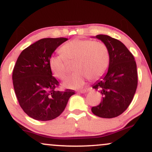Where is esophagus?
<instances>
[{
    "label": "esophagus",
    "instance_id": "34e87169",
    "mask_svg": "<svg viewBox=\"0 0 152 152\" xmlns=\"http://www.w3.org/2000/svg\"><path fill=\"white\" fill-rule=\"evenodd\" d=\"M88 91H90V88H83V89L79 90L78 91V92H80V93H81V94H85V93H86V92H88Z\"/></svg>",
    "mask_w": 152,
    "mask_h": 152
}]
</instances>
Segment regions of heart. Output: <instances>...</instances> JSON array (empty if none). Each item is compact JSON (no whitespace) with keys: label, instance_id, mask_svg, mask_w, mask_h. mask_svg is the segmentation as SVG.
<instances>
[{"label":"heart","instance_id":"b5f03b06","mask_svg":"<svg viewBox=\"0 0 152 152\" xmlns=\"http://www.w3.org/2000/svg\"><path fill=\"white\" fill-rule=\"evenodd\" d=\"M60 53L51 56L48 64L54 76L64 80L68 74L65 60L74 61V68L76 71L64 83L68 88H80L89 78L98 79L106 74L109 66V50L99 41L76 38L63 45Z\"/></svg>","mask_w":152,"mask_h":152}]
</instances>
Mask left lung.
Here are the masks:
<instances>
[{
    "label": "left lung",
    "instance_id": "left-lung-1",
    "mask_svg": "<svg viewBox=\"0 0 152 152\" xmlns=\"http://www.w3.org/2000/svg\"><path fill=\"white\" fill-rule=\"evenodd\" d=\"M96 38L107 47L110 60L107 74L93 86L102 94V101L91 111L99 117L114 118L126 111L133 100L138 84L137 64L120 41L102 34Z\"/></svg>",
    "mask_w": 152,
    "mask_h": 152
}]
</instances>
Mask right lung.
Listing matches in <instances>:
<instances>
[{
	"label": "right lung",
	"instance_id": "right-lung-1",
	"mask_svg": "<svg viewBox=\"0 0 152 152\" xmlns=\"http://www.w3.org/2000/svg\"><path fill=\"white\" fill-rule=\"evenodd\" d=\"M68 40L46 38L25 48L13 71V83L20 107L28 116L38 121L58 117L75 91H58L59 82L52 76L49 64L54 50Z\"/></svg>",
	"mask_w": 152,
	"mask_h": 152
}]
</instances>
